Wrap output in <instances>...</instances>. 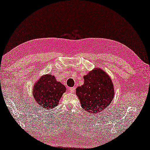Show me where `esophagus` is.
Listing matches in <instances>:
<instances>
[{
  "label": "esophagus",
  "instance_id": "obj_1",
  "mask_svg": "<svg viewBox=\"0 0 150 150\" xmlns=\"http://www.w3.org/2000/svg\"><path fill=\"white\" fill-rule=\"evenodd\" d=\"M75 90H76L75 87H72V88H69V90H70L71 93H74Z\"/></svg>",
  "mask_w": 150,
  "mask_h": 150
}]
</instances>
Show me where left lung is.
Returning a JSON list of instances; mask_svg holds the SVG:
<instances>
[{"label": "left lung", "mask_w": 150, "mask_h": 150, "mask_svg": "<svg viewBox=\"0 0 150 150\" xmlns=\"http://www.w3.org/2000/svg\"><path fill=\"white\" fill-rule=\"evenodd\" d=\"M84 84L76 88L81 107L90 114H97L106 108L114 97L115 90L109 76L99 68L84 76Z\"/></svg>", "instance_id": "1"}]
</instances>
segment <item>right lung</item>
I'll return each mask as SVG.
<instances>
[{"instance_id":"obj_1","label":"right lung","mask_w":150,"mask_h":150,"mask_svg":"<svg viewBox=\"0 0 150 150\" xmlns=\"http://www.w3.org/2000/svg\"><path fill=\"white\" fill-rule=\"evenodd\" d=\"M66 88L52 74L43 76L34 84L33 96L39 107L44 109L55 108Z\"/></svg>"}]
</instances>
